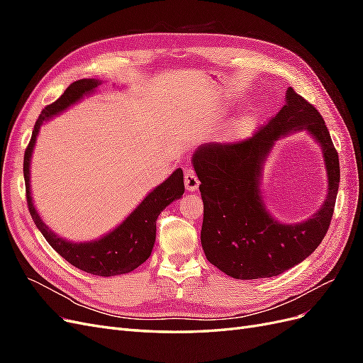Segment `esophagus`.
<instances>
[{
  "label": "esophagus",
  "mask_w": 363,
  "mask_h": 363,
  "mask_svg": "<svg viewBox=\"0 0 363 363\" xmlns=\"http://www.w3.org/2000/svg\"><path fill=\"white\" fill-rule=\"evenodd\" d=\"M200 186V180L196 177V174L194 169L188 168L184 171V188L188 191H196Z\"/></svg>",
  "instance_id": "obj_1"
}]
</instances>
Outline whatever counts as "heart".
<instances>
[{
  "label": "heart",
  "instance_id": "b5f03b06",
  "mask_svg": "<svg viewBox=\"0 0 363 363\" xmlns=\"http://www.w3.org/2000/svg\"><path fill=\"white\" fill-rule=\"evenodd\" d=\"M235 130H238V127H236V128H235Z\"/></svg>",
  "mask_w": 363,
  "mask_h": 363
}]
</instances>
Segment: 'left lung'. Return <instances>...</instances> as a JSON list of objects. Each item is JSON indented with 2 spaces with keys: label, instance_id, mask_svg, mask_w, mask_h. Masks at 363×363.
<instances>
[{
  "label": "left lung",
  "instance_id": "1",
  "mask_svg": "<svg viewBox=\"0 0 363 363\" xmlns=\"http://www.w3.org/2000/svg\"><path fill=\"white\" fill-rule=\"evenodd\" d=\"M306 128L320 142L329 194L313 218L284 226L272 220L258 191L261 162L283 134ZM194 168L204 204L201 245L207 260L238 280L274 277L298 265L323 242L332 223L339 188V157L321 113L292 87L286 104L256 135L195 151Z\"/></svg>",
  "mask_w": 363,
  "mask_h": 363
}]
</instances>
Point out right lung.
I'll list each match as a JSON object with an SVG mask.
<instances>
[{
    "mask_svg": "<svg viewBox=\"0 0 363 363\" xmlns=\"http://www.w3.org/2000/svg\"><path fill=\"white\" fill-rule=\"evenodd\" d=\"M98 84H100V82L94 79L77 80L67 87V91L60 95V98L48 104L40 112L35 128H33L31 139L26 148L24 180L30 215L43 238L47 239V242L75 268L94 274V276L111 277L136 269L150 257L156 239L157 218L164 207L183 195L184 183L183 171L180 168L175 169L167 180L147 195V199L138 206L135 212H131L123 224L116 227L112 233L106 235L100 240H94V242H68V240L54 235L42 223L30 195V157L39 128L43 121H47L52 115L65 111L68 106L79 101L84 94L94 91Z\"/></svg>",
    "mask_w": 363,
    "mask_h": 363,
    "instance_id": "right-lung-1",
    "label": "right lung"
}]
</instances>
